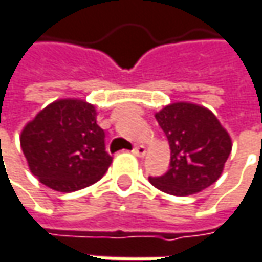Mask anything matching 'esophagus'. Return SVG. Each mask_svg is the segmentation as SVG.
<instances>
[{
	"label": "esophagus",
	"instance_id": "obj_1",
	"mask_svg": "<svg viewBox=\"0 0 262 262\" xmlns=\"http://www.w3.org/2000/svg\"><path fill=\"white\" fill-rule=\"evenodd\" d=\"M133 154L136 155V157H145V154H146V147L143 146V145H139V146H136L133 149Z\"/></svg>",
	"mask_w": 262,
	"mask_h": 262
}]
</instances>
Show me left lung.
<instances>
[{"instance_id": "1", "label": "left lung", "mask_w": 262, "mask_h": 262, "mask_svg": "<svg viewBox=\"0 0 262 262\" xmlns=\"http://www.w3.org/2000/svg\"><path fill=\"white\" fill-rule=\"evenodd\" d=\"M155 119L169 140L170 169L161 177H149L154 187L173 196H190L220 178L232 142L213 112L191 102H175Z\"/></svg>"}]
</instances>
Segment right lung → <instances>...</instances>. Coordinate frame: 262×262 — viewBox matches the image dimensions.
I'll return each instance as SVG.
<instances>
[{
  "instance_id": "add662e5",
  "label": "right lung",
  "mask_w": 262,
  "mask_h": 262,
  "mask_svg": "<svg viewBox=\"0 0 262 262\" xmlns=\"http://www.w3.org/2000/svg\"><path fill=\"white\" fill-rule=\"evenodd\" d=\"M20 147L31 173L61 193L95 184L113 160L95 107L82 99H58L39 112L24 126Z\"/></svg>"
}]
</instances>
